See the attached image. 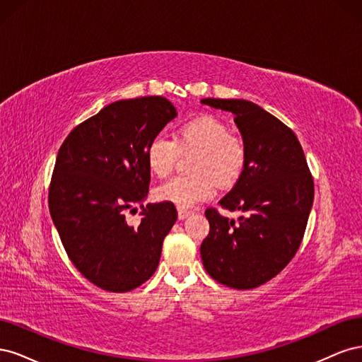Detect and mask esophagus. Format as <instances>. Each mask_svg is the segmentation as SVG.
<instances>
[{"label": "esophagus", "instance_id": "obj_1", "mask_svg": "<svg viewBox=\"0 0 362 362\" xmlns=\"http://www.w3.org/2000/svg\"><path fill=\"white\" fill-rule=\"evenodd\" d=\"M193 211L192 210H189V208H178V218H185L187 216H190Z\"/></svg>", "mask_w": 362, "mask_h": 362}]
</instances>
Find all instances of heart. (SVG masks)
<instances>
[{"label": "heart", "instance_id": "obj_1", "mask_svg": "<svg viewBox=\"0 0 362 362\" xmlns=\"http://www.w3.org/2000/svg\"><path fill=\"white\" fill-rule=\"evenodd\" d=\"M229 127L213 115H202L184 122L175 140L158 134L146 148V163L152 175L166 178L180 152H198L192 164V177H175L156 192L158 201L180 208L210 199L216 184L229 189L238 182L247 164V145L242 136L229 133Z\"/></svg>", "mask_w": 362, "mask_h": 362}]
</instances>
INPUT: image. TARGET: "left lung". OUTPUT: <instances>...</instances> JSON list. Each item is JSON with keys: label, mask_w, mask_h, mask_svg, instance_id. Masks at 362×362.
<instances>
[{"label": "left lung", "mask_w": 362, "mask_h": 362, "mask_svg": "<svg viewBox=\"0 0 362 362\" xmlns=\"http://www.w3.org/2000/svg\"><path fill=\"white\" fill-rule=\"evenodd\" d=\"M202 103L234 115L249 152L242 178L218 201L245 214L234 221L206 208L202 262L217 282L250 290L275 278L298 252L314 201L313 175L298 137L278 117L245 100Z\"/></svg>", "instance_id": "left-lung-1"}]
</instances>
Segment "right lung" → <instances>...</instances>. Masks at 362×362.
<instances>
[{
	"mask_svg": "<svg viewBox=\"0 0 362 362\" xmlns=\"http://www.w3.org/2000/svg\"><path fill=\"white\" fill-rule=\"evenodd\" d=\"M175 116L163 96L117 101L76 125L59 149L48 190L52 222L74 266L105 291L134 290L154 275L177 222L169 202L148 204L139 225L125 218L149 190V141Z\"/></svg>",
	"mask_w": 362,
	"mask_h": 362,
	"instance_id": "obj_1",
	"label": "right lung"
}]
</instances>
